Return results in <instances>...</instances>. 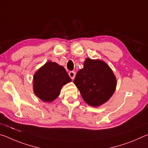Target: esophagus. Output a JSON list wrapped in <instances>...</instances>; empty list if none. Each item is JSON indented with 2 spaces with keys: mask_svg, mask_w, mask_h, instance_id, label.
Returning a JSON list of instances; mask_svg holds the SVG:
<instances>
[{
  "mask_svg": "<svg viewBox=\"0 0 148 148\" xmlns=\"http://www.w3.org/2000/svg\"><path fill=\"white\" fill-rule=\"evenodd\" d=\"M69 76L71 77V79H74V77H75V76H76V73H75V72H73V71H71V72H69Z\"/></svg>",
  "mask_w": 148,
  "mask_h": 148,
  "instance_id": "1",
  "label": "esophagus"
}]
</instances>
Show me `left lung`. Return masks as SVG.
<instances>
[{"mask_svg": "<svg viewBox=\"0 0 148 148\" xmlns=\"http://www.w3.org/2000/svg\"><path fill=\"white\" fill-rule=\"evenodd\" d=\"M74 83L87 104L97 107L107 102L116 90L117 81L106 62L87 58L77 72Z\"/></svg>", "mask_w": 148, "mask_h": 148, "instance_id": "8db88e82", "label": "left lung"}]
</instances>
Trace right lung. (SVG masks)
<instances>
[{
	"mask_svg": "<svg viewBox=\"0 0 148 148\" xmlns=\"http://www.w3.org/2000/svg\"><path fill=\"white\" fill-rule=\"evenodd\" d=\"M71 82L63 66L48 61L34 75V94L42 101L51 102L58 97L62 87Z\"/></svg>",
	"mask_w": 148,
	"mask_h": 148,
	"instance_id": "1",
	"label": "right lung"
}]
</instances>
